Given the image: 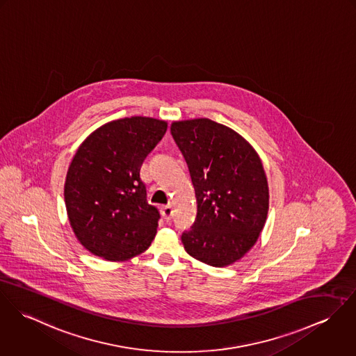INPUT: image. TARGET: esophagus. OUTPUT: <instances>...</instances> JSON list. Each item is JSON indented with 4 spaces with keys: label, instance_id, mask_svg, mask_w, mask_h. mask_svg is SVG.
<instances>
[{
    "label": "esophagus",
    "instance_id": "1",
    "mask_svg": "<svg viewBox=\"0 0 356 356\" xmlns=\"http://www.w3.org/2000/svg\"><path fill=\"white\" fill-rule=\"evenodd\" d=\"M161 213L163 216V218L166 221H169L172 217H173V206L172 204H166V206H162L161 209Z\"/></svg>",
    "mask_w": 356,
    "mask_h": 356
}]
</instances>
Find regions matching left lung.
<instances>
[{
    "label": "left lung",
    "instance_id": "1",
    "mask_svg": "<svg viewBox=\"0 0 356 356\" xmlns=\"http://www.w3.org/2000/svg\"><path fill=\"white\" fill-rule=\"evenodd\" d=\"M170 132L197 197L195 222L181 235L184 248L206 265H232L266 222L269 187L261 159L241 135L213 120L175 121Z\"/></svg>",
    "mask_w": 356,
    "mask_h": 356
}]
</instances>
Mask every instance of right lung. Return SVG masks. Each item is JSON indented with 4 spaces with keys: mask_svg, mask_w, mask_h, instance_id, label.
Returning <instances> with one entry per match:
<instances>
[{
    "mask_svg": "<svg viewBox=\"0 0 356 356\" xmlns=\"http://www.w3.org/2000/svg\"><path fill=\"white\" fill-rule=\"evenodd\" d=\"M166 128L163 120L125 118L104 124L80 145L64 197L75 236L91 254L116 262L150 247L161 216L147 203L140 166Z\"/></svg>",
    "mask_w": 356,
    "mask_h": 356,
    "instance_id": "1",
    "label": "right lung"
}]
</instances>
